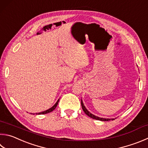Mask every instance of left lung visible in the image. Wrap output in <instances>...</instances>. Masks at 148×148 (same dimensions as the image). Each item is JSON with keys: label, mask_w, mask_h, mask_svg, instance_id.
Here are the masks:
<instances>
[{"label": "left lung", "mask_w": 148, "mask_h": 148, "mask_svg": "<svg viewBox=\"0 0 148 148\" xmlns=\"http://www.w3.org/2000/svg\"><path fill=\"white\" fill-rule=\"evenodd\" d=\"M81 104H82V109H83V111H84L85 113L90 118H92L93 119H95V120H101V121H109V120H114V119H103V118H100V117H98V116H96L95 115L91 114L90 112H88L87 109H86L85 107L84 106V105L83 103V101L82 100H81Z\"/></svg>", "instance_id": "left-lung-1"}]
</instances>
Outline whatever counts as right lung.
<instances>
[{
    "instance_id": "obj_1",
    "label": "right lung",
    "mask_w": 148,
    "mask_h": 148,
    "mask_svg": "<svg viewBox=\"0 0 148 148\" xmlns=\"http://www.w3.org/2000/svg\"><path fill=\"white\" fill-rule=\"evenodd\" d=\"M59 100H58V101L56 102V104L54 105V106H53L52 107H51L50 109H48V110H47V111H43V112H39V113H37V114H47V113H48V112H52V111H53V110H54V109H56V107H57L58 104V102H59Z\"/></svg>"
}]
</instances>
